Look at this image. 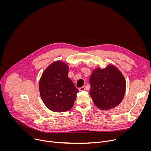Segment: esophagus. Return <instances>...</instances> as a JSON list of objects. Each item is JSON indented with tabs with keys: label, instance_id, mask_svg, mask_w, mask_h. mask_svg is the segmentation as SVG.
I'll list each match as a JSON object with an SVG mask.
<instances>
[{
	"label": "esophagus",
	"instance_id": "obj_1",
	"mask_svg": "<svg viewBox=\"0 0 151 151\" xmlns=\"http://www.w3.org/2000/svg\"><path fill=\"white\" fill-rule=\"evenodd\" d=\"M79 91H83V90H85V87H80V88H79Z\"/></svg>",
	"mask_w": 151,
	"mask_h": 151
}]
</instances>
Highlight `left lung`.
Masks as SVG:
<instances>
[{
    "label": "left lung",
    "mask_w": 151,
    "mask_h": 151,
    "mask_svg": "<svg viewBox=\"0 0 151 151\" xmlns=\"http://www.w3.org/2000/svg\"><path fill=\"white\" fill-rule=\"evenodd\" d=\"M90 95L95 105L101 110H110L122 101L126 82L121 72L113 64L97 68L90 78Z\"/></svg>",
    "instance_id": "8db88e82"
}]
</instances>
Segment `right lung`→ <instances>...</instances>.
Listing matches in <instances>:
<instances>
[{"label":"right lung","instance_id":"right-lung-1","mask_svg":"<svg viewBox=\"0 0 151 151\" xmlns=\"http://www.w3.org/2000/svg\"><path fill=\"white\" fill-rule=\"evenodd\" d=\"M69 66L60 60L52 63L42 73L39 80L42 100L51 111L63 112L73 106L78 90L68 77Z\"/></svg>","mask_w":151,"mask_h":151}]
</instances>
